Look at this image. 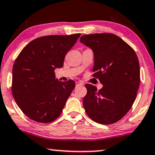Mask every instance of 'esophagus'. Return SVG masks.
Instances as JSON below:
<instances>
[{
  "label": "esophagus",
  "mask_w": 155,
  "mask_h": 155,
  "mask_svg": "<svg viewBox=\"0 0 155 155\" xmlns=\"http://www.w3.org/2000/svg\"><path fill=\"white\" fill-rule=\"evenodd\" d=\"M76 86H80V85H83V82H81V81H78V82H76Z\"/></svg>",
  "instance_id": "obj_1"
}]
</instances>
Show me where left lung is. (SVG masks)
I'll return each instance as SVG.
<instances>
[{
    "label": "left lung",
    "mask_w": 155,
    "mask_h": 155,
    "mask_svg": "<svg viewBox=\"0 0 155 155\" xmlns=\"http://www.w3.org/2000/svg\"><path fill=\"white\" fill-rule=\"evenodd\" d=\"M80 41L93 51V77L104 85L97 91L94 85H85V110L97 123H116L127 114L136 99L140 83L138 57L132 47L114 34H87Z\"/></svg>",
    "instance_id": "1"
}]
</instances>
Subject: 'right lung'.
<instances>
[{"instance_id":"add662e5","label":"right lung","mask_w":155,"mask_h":155,"mask_svg":"<svg viewBox=\"0 0 155 155\" xmlns=\"http://www.w3.org/2000/svg\"><path fill=\"white\" fill-rule=\"evenodd\" d=\"M80 36L37 38L17 57L13 67L11 91L20 109L31 119L50 123L60 116L75 83L72 80L59 81L54 70L62 68L66 54Z\"/></svg>"}]
</instances>
